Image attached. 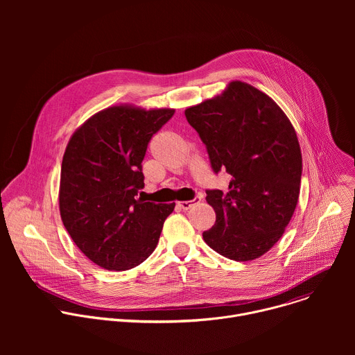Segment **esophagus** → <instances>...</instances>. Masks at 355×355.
<instances>
[{
  "mask_svg": "<svg viewBox=\"0 0 355 355\" xmlns=\"http://www.w3.org/2000/svg\"><path fill=\"white\" fill-rule=\"evenodd\" d=\"M199 200H200V196H195V198L191 199V200H181V202H177V207H178L180 209H182V211H188L192 205L198 204Z\"/></svg>",
  "mask_w": 355,
  "mask_h": 355,
  "instance_id": "1",
  "label": "esophagus"
}]
</instances>
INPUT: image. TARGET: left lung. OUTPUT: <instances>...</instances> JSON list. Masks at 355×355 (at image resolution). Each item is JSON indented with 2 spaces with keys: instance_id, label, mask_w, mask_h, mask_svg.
<instances>
[{
  "instance_id": "8db88e82",
  "label": "left lung",
  "mask_w": 355,
  "mask_h": 355,
  "mask_svg": "<svg viewBox=\"0 0 355 355\" xmlns=\"http://www.w3.org/2000/svg\"><path fill=\"white\" fill-rule=\"evenodd\" d=\"M229 189H208L215 225L205 243L234 261L254 260L282 236L299 198L302 155L293 126L274 101L241 81L185 111Z\"/></svg>"
}]
</instances>
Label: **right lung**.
<instances>
[{"label": "right lung", "mask_w": 355, "mask_h": 355, "mask_svg": "<svg viewBox=\"0 0 355 355\" xmlns=\"http://www.w3.org/2000/svg\"><path fill=\"white\" fill-rule=\"evenodd\" d=\"M174 110L111 107L70 139L60 175V215L73 241L96 266L130 270L155 251L175 204L137 198L148 141ZM141 193V192H140Z\"/></svg>", "instance_id": "right-lung-1"}]
</instances>
